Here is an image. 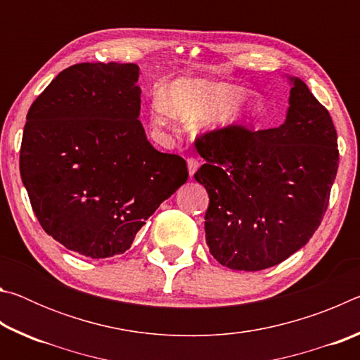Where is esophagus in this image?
I'll return each mask as SVG.
<instances>
[{
	"label": "esophagus",
	"instance_id": "esophagus-1",
	"mask_svg": "<svg viewBox=\"0 0 360 360\" xmlns=\"http://www.w3.org/2000/svg\"><path fill=\"white\" fill-rule=\"evenodd\" d=\"M187 167H188V174H191V178H193L195 172H197L198 167H200V158L198 157H188L187 158Z\"/></svg>",
	"mask_w": 360,
	"mask_h": 360
}]
</instances>
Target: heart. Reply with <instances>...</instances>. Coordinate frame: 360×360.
Segmentation results:
<instances>
[{"label": "heart", "mask_w": 360, "mask_h": 360, "mask_svg": "<svg viewBox=\"0 0 360 360\" xmlns=\"http://www.w3.org/2000/svg\"><path fill=\"white\" fill-rule=\"evenodd\" d=\"M248 98L235 84L202 79H179L157 95L152 103L150 122L155 127L172 125L173 117L191 122L203 117L198 130L221 131L246 117Z\"/></svg>", "instance_id": "obj_1"}]
</instances>
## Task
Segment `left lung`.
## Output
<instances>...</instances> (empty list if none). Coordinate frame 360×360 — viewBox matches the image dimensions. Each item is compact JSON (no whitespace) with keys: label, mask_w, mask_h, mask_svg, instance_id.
<instances>
[{"label":"left lung","mask_w":360,"mask_h":360,"mask_svg":"<svg viewBox=\"0 0 360 360\" xmlns=\"http://www.w3.org/2000/svg\"><path fill=\"white\" fill-rule=\"evenodd\" d=\"M283 125L252 131L236 124L195 138L206 163V243L230 270L259 271L303 248L324 217L338 169L330 114L300 79H290Z\"/></svg>","instance_id":"8db88e82"}]
</instances>
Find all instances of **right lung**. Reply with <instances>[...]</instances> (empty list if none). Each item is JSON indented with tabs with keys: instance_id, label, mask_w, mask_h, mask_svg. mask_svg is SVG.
I'll return each instance as SVG.
<instances>
[{
	"instance_id": "right-lung-1",
	"label": "right lung",
	"mask_w": 360,
	"mask_h": 360,
	"mask_svg": "<svg viewBox=\"0 0 360 360\" xmlns=\"http://www.w3.org/2000/svg\"><path fill=\"white\" fill-rule=\"evenodd\" d=\"M139 68L77 63L33 101L20 176L47 235L70 251L106 259L188 178L187 163L152 146L139 122Z\"/></svg>"
}]
</instances>
